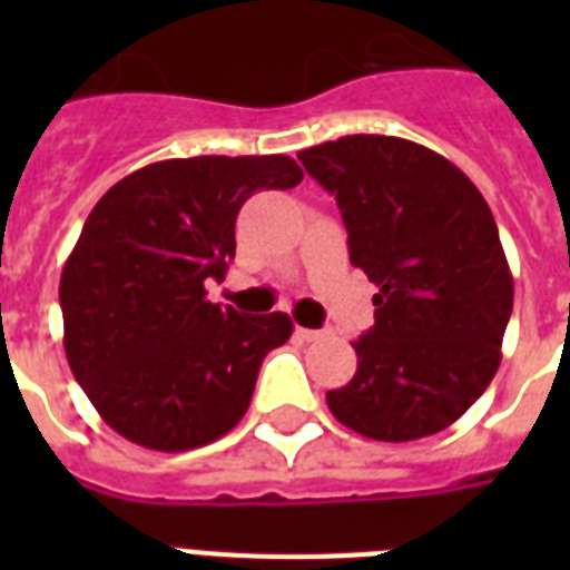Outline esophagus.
<instances>
[{
    "label": "esophagus",
    "mask_w": 570,
    "mask_h": 570,
    "mask_svg": "<svg viewBox=\"0 0 570 570\" xmlns=\"http://www.w3.org/2000/svg\"><path fill=\"white\" fill-rule=\"evenodd\" d=\"M295 334H298L304 343H313V340L325 337V331H316V328H295Z\"/></svg>",
    "instance_id": "esophagus-1"
}]
</instances>
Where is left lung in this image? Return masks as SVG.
I'll use <instances>...</instances> for the list:
<instances>
[{
  "label": "left lung",
  "mask_w": 570,
  "mask_h": 570,
  "mask_svg": "<svg viewBox=\"0 0 570 570\" xmlns=\"http://www.w3.org/2000/svg\"><path fill=\"white\" fill-rule=\"evenodd\" d=\"M337 197L348 259L379 286L357 373L331 414L373 441L452 425L494 379L514 284L491 209L461 168L393 136H343L298 154Z\"/></svg>",
  "instance_id": "obj_1"
}]
</instances>
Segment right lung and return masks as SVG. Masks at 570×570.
I'll return each mask as SVG.
<instances>
[{
  "mask_svg": "<svg viewBox=\"0 0 570 570\" xmlns=\"http://www.w3.org/2000/svg\"><path fill=\"white\" fill-rule=\"evenodd\" d=\"M289 156H191L138 168L88 215L61 272L65 352L97 414L127 441L186 452L250 405L286 313L206 302L236 254V215L259 189H293Z\"/></svg>",
  "mask_w": 570,
  "mask_h": 570,
  "instance_id": "1",
  "label": "right lung"
}]
</instances>
